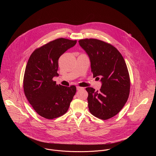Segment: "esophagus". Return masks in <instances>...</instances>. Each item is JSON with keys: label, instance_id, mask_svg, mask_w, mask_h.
<instances>
[{"label": "esophagus", "instance_id": "esophagus-1", "mask_svg": "<svg viewBox=\"0 0 156 156\" xmlns=\"http://www.w3.org/2000/svg\"><path fill=\"white\" fill-rule=\"evenodd\" d=\"M83 87H80V86H76V90L78 91V90H83Z\"/></svg>", "mask_w": 156, "mask_h": 156}]
</instances>
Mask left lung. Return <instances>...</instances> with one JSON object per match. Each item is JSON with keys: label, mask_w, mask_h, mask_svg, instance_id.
Returning a JSON list of instances; mask_svg holds the SVG:
<instances>
[{"label": "left lung", "mask_w": 156, "mask_h": 156, "mask_svg": "<svg viewBox=\"0 0 156 156\" xmlns=\"http://www.w3.org/2000/svg\"><path fill=\"white\" fill-rule=\"evenodd\" d=\"M91 62L93 77L102 83L100 91L86 87L88 108L91 114L102 120L116 115L126 102L130 88L125 61L119 51L110 44L96 39L78 41Z\"/></svg>", "instance_id": "obj_1"}]
</instances>
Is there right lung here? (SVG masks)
Returning a JSON list of instances; mask_svg holds the SVG:
<instances>
[{
  "label": "right lung",
  "mask_w": 156,
  "mask_h": 156,
  "mask_svg": "<svg viewBox=\"0 0 156 156\" xmlns=\"http://www.w3.org/2000/svg\"><path fill=\"white\" fill-rule=\"evenodd\" d=\"M76 41L58 38L36 49L28 61L23 79L25 94L33 108L41 117L53 119L65 114L76 88L57 84L59 57L73 47Z\"/></svg>",
  "instance_id": "1"
}]
</instances>
